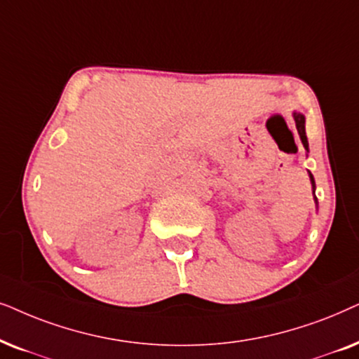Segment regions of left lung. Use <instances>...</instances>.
I'll use <instances>...</instances> for the list:
<instances>
[{
    "label": "left lung",
    "mask_w": 359,
    "mask_h": 359,
    "mask_svg": "<svg viewBox=\"0 0 359 359\" xmlns=\"http://www.w3.org/2000/svg\"><path fill=\"white\" fill-rule=\"evenodd\" d=\"M292 116H294L295 126H297L300 141H302L305 151L309 152V141H307V135H305V116H304L302 113H299V111H294ZM309 175H310V182H312V189H313V195H315V180H313V175L310 174V172H309ZM313 198H315V203H317V197H313Z\"/></svg>",
    "instance_id": "8db88e82"
}]
</instances>
